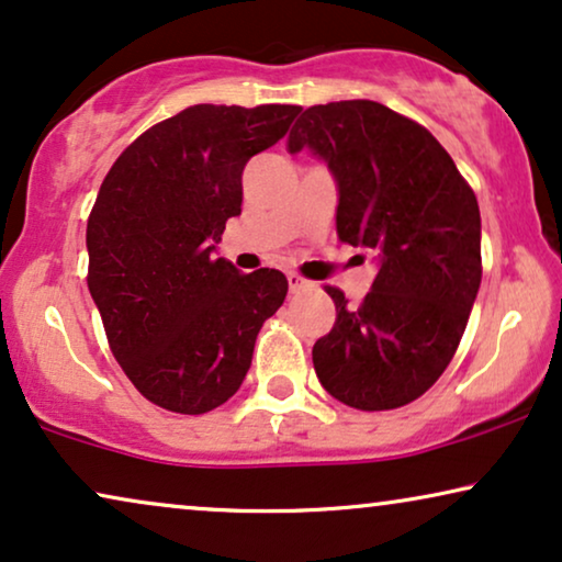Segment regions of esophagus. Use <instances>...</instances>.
<instances>
[{
	"label": "esophagus",
	"mask_w": 562,
	"mask_h": 562,
	"mask_svg": "<svg viewBox=\"0 0 562 562\" xmlns=\"http://www.w3.org/2000/svg\"><path fill=\"white\" fill-rule=\"evenodd\" d=\"M286 279H289V289H291V294H304V291L314 289V283H312V281H306V279H302V276H299V273H289Z\"/></svg>",
	"instance_id": "1"
}]
</instances>
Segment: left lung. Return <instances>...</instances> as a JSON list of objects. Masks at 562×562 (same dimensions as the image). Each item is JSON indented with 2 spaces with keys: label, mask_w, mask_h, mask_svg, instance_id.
I'll list each match as a JSON object with an SVG mask.
<instances>
[{
  "label": "left lung",
  "mask_w": 562,
  "mask_h": 562,
  "mask_svg": "<svg viewBox=\"0 0 562 562\" xmlns=\"http://www.w3.org/2000/svg\"><path fill=\"white\" fill-rule=\"evenodd\" d=\"M289 153L325 160L337 183V235L375 252L360 306L327 286L337 319L312 348L329 396L360 412L396 409L440 379L481 286V212L448 150L371 99L304 110Z\"/></svg>",
  "instance_id": "8db88e82"
}]
</instances>
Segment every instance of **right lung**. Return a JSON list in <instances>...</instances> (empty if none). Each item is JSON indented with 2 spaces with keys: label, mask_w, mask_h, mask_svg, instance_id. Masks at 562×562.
I'll return each instance as SVG.
<instances>
[{
  "label": "right lung",
  "mask_w": 562,
  "mask_h": 562,
  "mask_svg": "<svg viewBox=\"0 0 562 562\" xmlns=\"http://www.w3.org/2000/svg\"><path fill=\"white\" fill-rule=\"evenodd\" d=\"M302 106L194 104L143 133L106 173L87 225L89 291L110 348L148 402L217 409L240 389L286 276L214 258L240 214L243 168Z\"/></svg>",
  "instance_id": "1"
}]
</instances>
